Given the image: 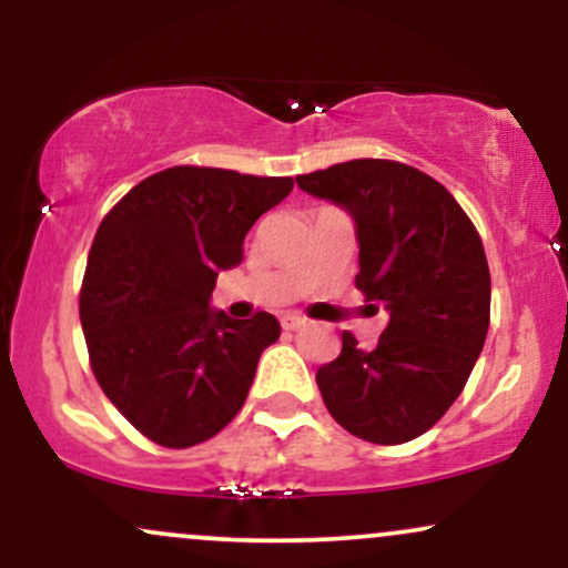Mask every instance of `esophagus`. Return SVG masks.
<instances>
[{"label": "esophagus", "mask_w": 568, "mask_h": 568, "mask_svg": "<svg viewBox=\"0 0 568 568\" xmlns=\"http://www.w3.org/2000/svg\"><path fill=\"white\" fill-rule=\"evenodd\" d=\"M280 325H283L285 331H298V328H304L306 321L302 315H283L280 317Z\"/></svg>", "instance_id": "esophagus-1"}]
</instances>
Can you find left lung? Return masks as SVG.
<instances>
[{"mask_svg":"<svg viewBox=\"0 0 568 568\" xmlns=\"http://www.w3.org/2000/svg\"><path fill=\"white\" fill-rule=\"evenodd\" d=\"M296 181L352 213L355 285L389 312L374 349L344 331L336 361L317 368L325 408L368 443L419 438L452 408L484 349L491 275L480 234L446 186L403 162L349 160Z\"/></svg>","mask_w":568,"mask_h":568,"instance_id":"8db88e82","label":"left lung"}]
</instances>
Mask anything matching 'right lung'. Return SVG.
<instances>
[{
	"label": "right lung",
	"instance_id": "right-lung-1",
	"mask_svg": "<svg viewBox=\"0 0 568 568\" xmlns=\"http://www.w3.org/2000/svg\"><path fill=\"white\" fill-rule=\"evenodd\" d=\"M291 189L288 175L175 165L98 226L80 291L90 368L158 446L205 443L243 408L280 323L270 312L232 321L207 302L219 272L243 262L247 230Z\"/></svg>",
	"mask_w": 568,
	"mask_h": 568
}]
</instances>
